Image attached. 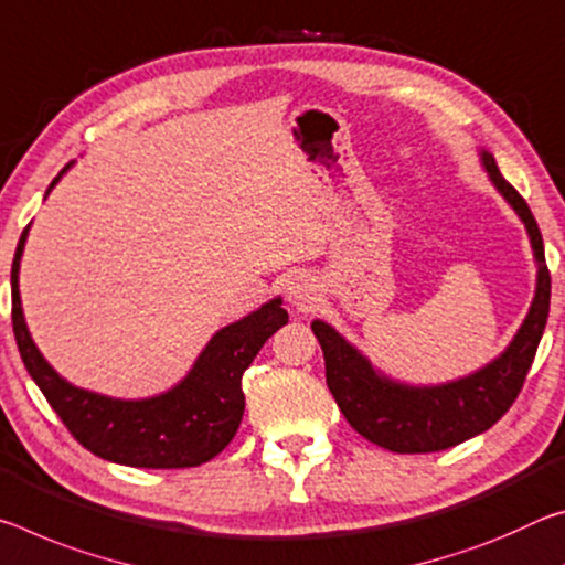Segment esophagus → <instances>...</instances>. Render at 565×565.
I'll list each match as a JSON object with an SVG mask.
<instances>
[{"mask_svg":"<svg viewBox=\"0 0 565 565\" xmlns=\"http://www.w3.org/2000/svg\"><path fill=\"white\" fill-rule=\"evenodd\" d=\"M285 300H288L295 310H308L312 302L318 300V285L310 277L298 275L285 285Z\"/></svg>","mask_w":565,"mask_h":565,"instance_id":"esophagus-1","label":"esophagus"}]
</instances>
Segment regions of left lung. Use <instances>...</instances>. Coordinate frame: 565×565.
<instances>
[{"mask_svg":"<svg viewBox=\"0 0 565 565\" xmlns=\"http://www.w3.org/2000/svg\"><path fill=\"white\" fill-rule=\"evenodd\" d=\"M480 164L493 188L523 222L535 260V292L511 343L491 363L456 381L411 385L377 370L348 338L316 318L310 322L326 355V381L338 408L360 436L393 452H436L486 433L521 393L551 308V275L531 207L508 184L493 154L480 147Z\"/></svg>","mask_w":565,"mask_h":565,"instance_id":"obj_1","label":"left lung"}]
</instances>
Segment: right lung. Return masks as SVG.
Masks as SVG:
<instances>
[{"instance_id": "add662e5", "label": "right lung", "mask_w": 565, "mask_h": 565, "mask_svg": "<svg viewBox=\"0 0 565 565\" xmlns=\"http://www.w3.org/2000/svg\"><path fill=\"white\" fill-rule=\"evenodd\" d=\"M67 164L52 180H62ZM44 195V200H47ZM30 225L12 263V328L22 363L67 430L95 456L132 468H195L225 450L245 413L243 373L273 332L288 322L282 298L220 328L178 385L150 397L102 395L72 385L54 370L26 328L20 298V263Z\"/></svg>"}]
</instances>
